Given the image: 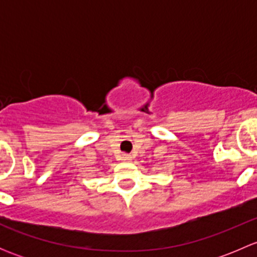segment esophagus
<instances>
[{
    "label": "esophagus",
    "instance_id": "1",
    "mask_svg": "<svg viewBox=\"0 0 257 257\" xmlns=\"http://www.w3.org/2000/svg\"><path fill=\"white\" fill-rule=\"evenodd\" d=\"M121 160H124V162H131L132 157L129 154H121Z\"/></svg>",
    "mask_w": 257,
    "mask_h": 257
}]
</instances>
